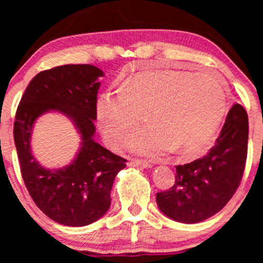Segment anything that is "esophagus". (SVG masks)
I'll use <instances>...</instances> for the list:
<instances>
[{
    "label": "esophagus",
    "instance_id": "obj_1",
    "mask_svg": "<svg viewBox=\"0 0 263 263\" xmlns=\"http://www.w3.org/2000/svg\"><path fill=\"white\" fill-rule=\"evenodd\" d=\"M128 166H138V167H143V168H149V167H152V165H151L149 163H147V161L133 159L128 163Z\"/></svg>",
    "mask_w": 263,
    "mask_h": 263
}]
</instances>
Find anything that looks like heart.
Here are the masks:
<instances>
[{
	"mask_svg": "<svg viewBox=\"0 0 263 263\" xmlns=\"http://www.w3.org/2000/svg\"><path fill=\"white\" fill-rule=\"evenodd\" d=\"M225 107L226 91L217 75L152 70L102 93L97 114L106 142L118 147L147 111L151 122L134 133L130 149L154 158L176 151L189 159L206 148Z\"/></svg>",
	"mask_w": 263,
	"mask_h": 263,
	"instance_id": "b5f03b06",
	"label": "heart"
}]
</instances>
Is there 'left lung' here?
Segmentation results:
<instances>
[{
    "label": "left lung",
    "instance_id": "8db88e82",
    "mask_svg": "<svg viewBox=\"0 0 263 263\" xmlns=\"http://www.w3.org/2000/svg\"><path fill=\"white\" fill-rule=\"evenodd\" d=\"M248 134L247 111L235 104L207 156L176 166L174 186L157 194L159 210L184 224L203 221L221 211L242 181Z\"/></svg>",
    "mask_w": 263,
    "mask_h": 263
}]
</instances>
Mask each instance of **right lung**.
I'll return each mask as SVG.
<instances>
[{"label": "right lung", "instance_id": "add662e5", "mask_svg": "<svg viewBox=\"0 0 263 263\" xmlns=\"http://www.w3.org/2000/svg\"><path fill=\"white\" fill-rule=\"evenodd\" d=\"M103 70L91 64H66L32 79L17 106L14 142L25 185L43 213L66 226H86L110 208L111 189L125 159L95 141L97 95ZM56 110L73 122L82 142L77 157L61 169L42 167L31 154L35 121Z\"/></svg>", "mask_w": 263, "mask_h": 263}]
</instances>
